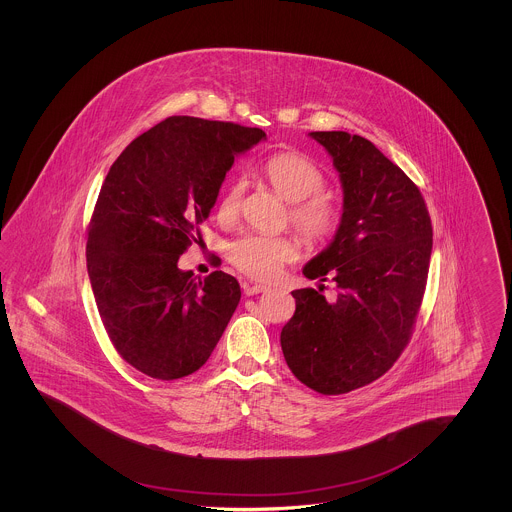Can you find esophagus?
<instances>
[{
	"mask_svg": "<svg viewBox=\"0 0 512 512\" xmlns=\"http://www.w3.org/2000/svg\"><path fill=\"white\" fill-rule=\"evenodd\" d=\"M270 288L267 286H261V284H245L244 293L245 295H257V293L268 292Z\"/></svg>",
	"mask_w": 512,
	"mask_h": 512,
	"instance_id": "1",
	"label": "esophagus"
}]
</instances>
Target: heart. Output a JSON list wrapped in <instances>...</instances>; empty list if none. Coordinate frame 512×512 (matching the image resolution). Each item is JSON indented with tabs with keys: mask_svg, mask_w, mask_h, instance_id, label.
Wrapping results in <instances>:
<instances>
[{
	"mask_svg": "<svg viewBox=\"0 0 512 512\" xmlns=\"http://www.w3.org/2000/svg\"><path fill=\"white\" fill-rule=\"evenodd\" d=\"M263 176L272 190L290 203V220L297 234L309 245L322 244L340 224L336 203L322 190L326 176L317 165L295 151L272 155L263 165ZM245 184L232 180L217 203V215L222 222H232L240 215ZM297 255V244L290 236L249 234L230 245L228 257L232 265L255 280H274L282 267Z\"/></svg>",
	"mask_w": 512,
	"mask_h": 512,
	"instance_id": "heart-1",
	"label": "heart"
}]
</instances>
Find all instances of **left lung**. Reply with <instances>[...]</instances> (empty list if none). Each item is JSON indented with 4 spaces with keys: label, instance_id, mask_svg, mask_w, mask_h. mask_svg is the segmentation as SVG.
Listing matches in <instances>:
<instances>
[{
    "label": "left lung",
    "instance_id": "left-lung-1",
    "mask_svg": "<svg viewBox=\"0 0 512 512\" xmlns=\"http://www.w3.org/2000/svg\"><path fill=\"white\" fill-rule=\"evenodd\" d=\"M309 136L340 172L343 213L334 240L303 274L330 276L338 297L292 292L295 313L280 343L299 382L340 395L386 374L409 343L430 268L432 220L413 180L372 142L336 130Z\"/></svg>",
    "mask_w": 512,
    "mask_h": 512
}]
</instances>
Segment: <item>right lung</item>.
Returning <instances> with one entry per match:
<instances>
[{
    "label": "right lung",
    "instance_id": "1",
    "mask_svg": "<svg viewBox=\"0 0 512 512\" xmlns=\"http://www.w3.org/2000/svg\"><path fill=\"white\" fill-rule=\"evenodd\" d=\"M261 140V128L169 117L105 176L88 228V276L109 340L151 378L176 380L205 365L240 303L234 276L199 278L178 259L197 242L234 159Z\"/></svg>",
    "mask_w": 512,
    "mask_h": 512
}]
</instances>
